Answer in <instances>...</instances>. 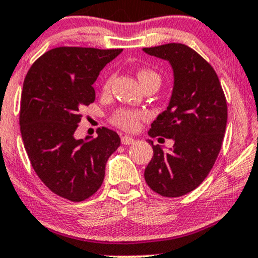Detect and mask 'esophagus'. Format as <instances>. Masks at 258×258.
Instances as JSON below:
<instances>
[{
  "instance_id": "obj_1",
  "label": "esophagus",
  "mask_w": 258,
  "mask_h": 258,
  "mask_svg": "<svg viewBox=\"0 0 258 258\" xmlns=\"http://www.w3.org/2000/svg\"><path fill=\"white\" fill-rule=\"evenodd\" d=\"M121 141L123 145H132V144H135V139H132L130 136H122Z\"/></svg>"
}]
</instances>
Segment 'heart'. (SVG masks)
<instances>
[{
    "mask_svg": "<svg viewBox=\"0 0 258 258\" xmlns=\"http://www.w3.org/2000/svg\"><path fill=\"white\" fill-rule=\"evenodd\" d=\"M137 78L140 80V83H145L146 80H150V79H156V80H160L158 75L155 72L150 71V70H140L137 72ZM110 83H112V79H108L105 81L104 89L107 90L109 88ZM144 117V113L140 110H132V109H119L114 113L113 115V123L115 126L121 127V128L126 130V131H134L139 126V121Z\"/></svg>",
    "mask_w": 258,
    "mask_h": 258,
    "instance_id": "b5f03b06",
    "label": "heart"
}]
</instances>
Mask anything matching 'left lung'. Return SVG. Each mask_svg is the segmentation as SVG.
Listing matches in <instances>:
<instances>
[{
    "label": "left lung",
    "instance_id": "8db88e82",
    "mask_svg": "<svg viewBox=\"0 0 258 258\" xmlns=\"http://www.w3.org/2000/svg\"><path fill=\"white\" fill-rule=\"evenodd\" d=\"M143 50L168 61L173 70L169 104L148 134L174 141L164 150L149 140L154 155L144 175L156 194L183 196L197 188L215 164L227 127V100L216 72L192 48L169 43Z\"/></svg>",
    "mask_w": 258,
    "mask_h": 258
}]
</instances>
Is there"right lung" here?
<instances>
[{"mask_svg": "<svg viewBox=\"0 0 258 258\" xmlns=\"http://www.w3.org/2000/svg\"><path fill=\"white\" fill-rule=\"evenodd\" d=\"M122 49L59 47L45 52L24 80L20 130L31 167L52 192L84 201L102 186L108 158L121 145L105 127L96 139H75L80 110L95 100V83Z\"/></svg>", "mask_w": 258, "mask_h": 258, "instance_id": "add662e5", "label": "right lung"}]
</instances>
